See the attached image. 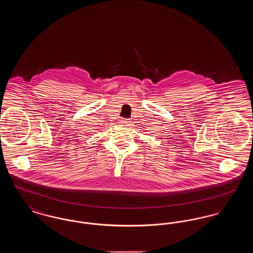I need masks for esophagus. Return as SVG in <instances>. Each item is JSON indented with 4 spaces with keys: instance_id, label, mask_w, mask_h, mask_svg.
<instances>
[{
    "instance_id": "34e87169",
    "label": "esophagus",
    "mask_w": 253,
    "mask_h": 253,
    "mask_svg": "<svg viewBox=\"0 0 253 253\" xmlns=\"http://www.w3.org/2000/svg\"><path fill=\"white\" fill-rule=\"evenodd\" d=\"M121 123L123 126H128L129 123H130V120H128V119H122L121 121Z\"/></svg>"
}]
</instances>
